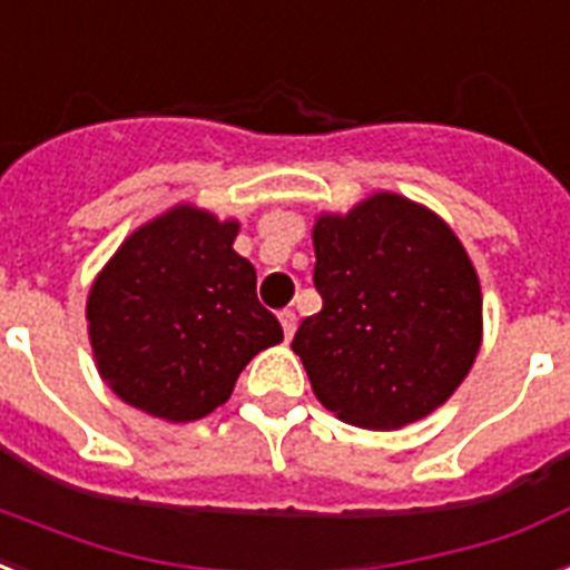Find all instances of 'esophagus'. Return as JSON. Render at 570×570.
Listing matches in <instances>:
<instances>
[{
    "label": "esophagus",
    "mask_w": 570,
    "mask_h": 570,
    "mask_svg": "<svg viewBox=\"0 0 570 570\" xmlns=\"http://www.w3.org/2000/svg\"><path fill=\"white\" fill-rule=\"evenodd\" d=\"M279 324H282V330H285V338H291V335H294V330H297V315H294V308H285V312H279Z\"/></svg>",
    "instance_id": "esophagus-1"
}]
</instances>
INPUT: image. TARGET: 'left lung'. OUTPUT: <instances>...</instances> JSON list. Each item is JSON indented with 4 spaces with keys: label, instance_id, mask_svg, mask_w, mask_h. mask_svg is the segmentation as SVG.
Here are the masks:
<instances>
[{
    "label": "left lung",
    "instance_id": "obj_1",
    "mask_svg": "<svg viewBox=\"0 0 570 570\" xmlns=\"http://www.w3.org/2000/svg\"><path fill=\"white\" fill-rule=\"evenodd\" d=\"M317 315L291 351L342 422L392 431L452 399L482 347V285L452 225L381 189L312 228Z\"/></svg>",
    "mask_w": 570,
    "mask_h": 570
}]
</instances>
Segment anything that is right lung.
I'll list each match as a JSON object with an SVG mask.
<instances>
[{
  "mask_svg": "<svg viewBox=\"0 0 570 570\" xmlns=\"http://www.w3.org/2000/svg\"><path fill=\"white\" fill-rule=\"evenodd\" d=\"M237 219L178 202L125 237L91 282L88 342L100 381L163 422H196L232 399L255 354L279 345L235 253Z\"/></svg>",
  "mask_w": 570,
  "mask_h": 570,
  "instance_id": "add662e5",
  "label": "right lung"
}]
</instances>
